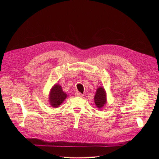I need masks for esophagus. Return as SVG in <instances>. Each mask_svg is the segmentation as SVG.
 I'll list each match as a JSON object with an SVG mask.
<instances>
[{
	"label": "esophagus",
	"instance_id": "esophagus-1",
	"mask_svg": "<svg viewBox=\"0 0 159 159\" xmlns=\"http://www.w3.org/2000/svg\"><path fill=\"white\" fill-rule=\"evenodd\" d=\"M75 96H77V97H82V96H83V94H82L81 93H79V92H77V93H75Z\"/></svg>",
	"mask_w": 159,
	"mask_h": 159
}]
</instances>
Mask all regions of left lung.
Wrapping results in <instances>:
<instances>
[{"label":"left lung","mask_w":159,"mask_h":159,"mask_svg":"<svg viewBox=\"0 0 159 159\" xmlns=\"http://www.w3.org/2000/svg\"><path fill=\"white\" fill-rule=\"evenodd\" d=\"M94 100L98 108L102 109L105 106L107 102V96L106 91L103 87L101 86L97 89Z\"/></svg>","instance_id":"1"}]
</instances>
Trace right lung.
I'll use <instances>...</instances> for the list:
<instances>
[{"label":"right lung","mask_w":159,"mask_h":159,"mask_svg":"<svg viewBox=\"0 0 159 159\" xmlns=\"http://www.w3.org/2000/svg\"><path fill=\"white\" fill-rule=\"evenodd\" d=\"M68 95L63 91L61 86L55 84L50 89L49 94V102L53 108L58 107L67 98Z\"/></svg>","instance_id":"add662e5"}]
</instances>
